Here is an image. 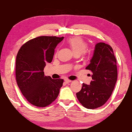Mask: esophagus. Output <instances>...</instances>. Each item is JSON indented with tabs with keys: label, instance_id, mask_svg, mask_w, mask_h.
<instances>
[{
	"label": "esophagus",
	"instance_id": "esophagus-1",
	"mask_svg": "<svg viewBox=\"0 0 132 132\" xmlns=\"http://www.w3.org/2000/svg\"><path fill=\"white\" fill-rule=\"evenodd\" d=\"M71 81H71V80L68 79H64V82H66V83H67V84H68V83L71 82Z\"/></svg>",
	"mask_w": 132,
	"mask_h": 132
}]
</instances>
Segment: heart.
I'll return each instance as SVG.
<instances>
[{"instance_id": "1", "label": "heart", "mask_w": 132, "mask_h": 132, "mask_svg": "<svg viewBox=\"0 0 132 132\" xmlns=\"http://www.w3.org/2000/svg\"><path fill=\"white\" fill-rule=\"evenodd\" d=\"M68 45L71 48L75 55H81L82 53H86L87 44L79 37H71L67 40Z\"/></svg>"}]
</instances>
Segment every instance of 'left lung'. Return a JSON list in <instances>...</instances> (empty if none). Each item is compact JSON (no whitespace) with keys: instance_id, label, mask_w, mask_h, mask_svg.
<instances>
[{"instance_id":"obj_1","label":"left lung","mask_w":132,"mask_h":132,"mask_svg":"<svg viewBox=\"0 0 132 132\" xmlns=\"http://www.w3.org/2000/svg\"><path fill=\"white\" fill-rule=\"evenodd\" d=\"M86 69L92 72V81L90 85L83 83L76 96L84 107L93 109L108 101L116 86L117 67L112 47L104 43L97 44L90 63Z\"/></svg>"}]
</instances>
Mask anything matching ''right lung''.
I'll return each mask as SVG.
<instances>
[{
  "label": "right lung",
  "instance_id": "1",
  "mask_svg": "<svg viewBox=\"0 0 132 132\" xmlns=\"http://www.w3.org/2000/svg\"><path fill=\"white\" fill-rule=\"evenodd\" d=\"M64 37L40 36L21 46L16 57V81L20 90L32 105L45 107L57 97L63 79L46 76L44 68L51 63L54 49Z\"/></svg>",
  "mask_w": 132,
  "mask_h": 132
}]
</instances>
